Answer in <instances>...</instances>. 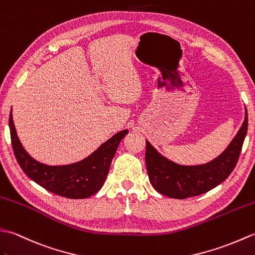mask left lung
Segmentation results:
<instances>
[{"instance_id": "left-lung-1", "label": "left lung", "mask_w": 255, "mask_h": 255, "mask_svg": "<svg viewBox=\"0 0 255 255\" xmlns=\"http://www.w3.org/2000/svg\"><path fill=\"white\" fill-rule=\"evenodd\" d=\"M248 131V112L234 139L222 154L207 163L184 166L169 160L146 140L145 162L151 185L160 194L183 200L197 196L223 183L238 162Z\"/></svg>"}]
</instances>
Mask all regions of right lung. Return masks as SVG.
Listing matches in <instances>:
<instances>
[{
	"mask_svg": "<svg viewBox=\"0 0 255 255\" xmlns=\"http://www.w3.org/2000/svg\"><path fill=\"white\" fill-rule=\"evenodd\" d=\"M9 132L17 162L28 178L49 192L67 199H87L104 185L118 146L128 129L118 132L84 159L70 165L50 166L32 158L17 136L12 111Z\"/></svg>",
	"mask_w": 255,
	"mask_h": 255,
	"instance_id": "add662e5",
	"label": "right lung"
}]
</instances>
